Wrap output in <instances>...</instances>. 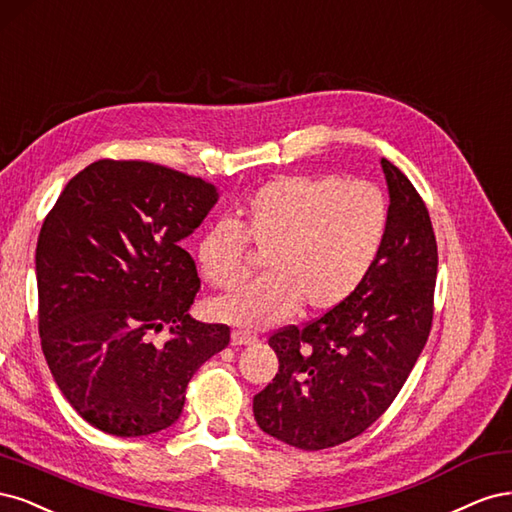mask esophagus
Wrapping results in <instances>:
<instances>
[{"instance_id":"esophagus-1","label":"esophagus","mask_w":512,"mask_h":512,"mask_svg":"<svg viewBox=\"0 0 512 512\" xmlns=\"http://www.w3.org/2000/svg\"><path fill=\"white\" fill-rule=\"evenodd\" d=\"M253 342H257V336H253L251 332H244V329H234V332H232V344L234 346L253 344Z\"/></svg>"}]
</instances>
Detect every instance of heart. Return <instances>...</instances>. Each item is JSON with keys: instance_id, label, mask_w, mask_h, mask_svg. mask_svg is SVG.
<instances>
[{"instance_id": "obj_1", "label": "heart", "mask_w": 512, "mask_h": 512, "mask_svg": "<svg viewBox=\"0 0 512 512\" xmlns=\"http://www.w3.org/2000/svg\"><path fill=\"white\" fill-rule=\"evenodd\" d=\"M389 227L381 189L336 174H291L259 187L238 223H217L202 236L197 261L214 289H234L251 272V244L268 274L214 300V317L268 327L304 302L319 312L342 304L364 283Z\"/></svg>"}]
</instances>
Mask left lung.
Instances as JSON below:
<instances>
[{
  "mask_svg": "<svg viewBox=\"0 0 512 512\" xmlns=\"http://www.w3.org/2000/svg\"><path fill=\"white\" fill-rule=\"evenodd\" d=\"M389 227L370 274L304 327L276 329L278 374L253 398L263 432L304 451L364 434L391 406L432 329L438 246L410 180L381 159Z\"/></svg>",
  "mask_w": 512,
  "mask_h": 512,
  "instance_id": "obj_1",
  "label": "left lung"
}]
</instances>
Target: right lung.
<instances>
[{"instance_id":"1","label":"right lung","mask_w":512,"mask_h":512,"mask_svg":"<svg viewBox=\"0 0 512 512\" xmlns=\"http://www.w3.org/2000/svg\"><path fill=\"white\" fill-rule=\"evenodd\" d=\"M217 189L159 163L100 159L78 172L46 214L36 249L38 329L46 364L78 415L134 438L166 430L187 385L229 344L200 323L193 234ZM166 326L163 345L152 336Z\"/></svg>"}]
</instances>
